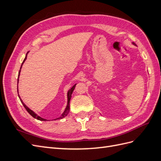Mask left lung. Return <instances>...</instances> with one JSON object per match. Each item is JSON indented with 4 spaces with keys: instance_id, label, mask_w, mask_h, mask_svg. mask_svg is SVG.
I'll use <instances>...</instances> for the list:
<instances>
[{
    "instance_id": "left-lung-1",
    "label": "left lung",
    "mask_w": 161,
    "mask_h": 161,
    "mask_svg": "<svg viewBox=\"0 0 161 161\" xmlns=\"http://www.w3.org/2000/svg\"><path fill=\"white\" fill-rule=\"evenodd\" d=\"M131 43H132V44H133V45H134V46H136V43H134V42H131Z\"/></svg>"
}]
</instances>
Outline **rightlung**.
<instances>
[{
    "label": "right lung",
    "instance_id": "add662e5",
    "mask_svg": "<svg viewBox=\"0 0 161 161\" xmlns=\"http://www.w3.org/2000/svg\"><path fill=\"white\" fill-rule=\"evenodd\" d=\"M28 52L27 53V54H26V56H25V59H24V60L23 61V62H22V64H21V68H20V70H19V75H18V79H17V92H18V83H19V76H20V72H21V68H22V66H23V63L25 62V61L26 60V59H27V53H28ZM76 84H75L74 86H72L71 88L68 91V92H67V105H66V108H65V109H64V112H63V113L62 114V115L59 117V118H56V119H52V120H56V119H62V118H65V117L69 114V111H70V99H71V97H72V92H73V91H74V89H75V86H76ZM18 96H19V99H20V101H21V103L23 105V106H24V108H25V109L27 111V112L29 114H30L33 118H34L35 119H38V120H40V121H48L47 119H44V118H41L40 116H39L37 114H36L35 112H34L33 111H32L31 109H30V108H28V107L23 103V101H22V99H21V97H20V96H19V95H18Z\"/></svg>",
    "mask_w": 161,
    "mask_h": 161
}]
</instances>
